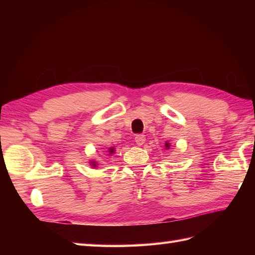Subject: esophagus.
Wrapping results in <instances>:
<instances>
[{"instance_id":"34e87169","label":"esophagus","mask_w":255,"mask_h":255,"mask_svg":"<svg viewBox=\"0 0 255 255\" xmlns=\"http://www.w3.org/2000/svg\"><path fill=\"white\" fill-rule=\"evenodd\" d=\"M134 140H136V143L138 145H142L145 141V136L142 133H138L136 134V137H134Z\"/></svg>"}]
</instances>
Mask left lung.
I'll return each instance as SVG.
<instances>
[{"instance_id":"obj_1","label":"left lung","mask_w":255,"mask_h":255,"mask_svg":"<svg viewBox=\"0 0 255 255\" xmlns=\"http://www.w3.org/2000/svg\"><path fill=\"white\" fill-rule=\"evenodd\" d=\"M165 147H166V148H169V147H170V144H169V143H167V142H166V143H165Z\"/></svg>"}]
</instances>
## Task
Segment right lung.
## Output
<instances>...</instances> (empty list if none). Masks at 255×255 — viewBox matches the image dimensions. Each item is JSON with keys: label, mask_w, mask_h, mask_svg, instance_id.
<instances>
[{"label": "right lung", "mask_w": 255, "mask_h": 255, "mask_svg": "<svg viewBox=\"0 0 255 255\" xmlns=\"http://www.w3.org/2000/svg\"><path fill=\"white\" fill-rule=\"evenodd\" d=\"M113 152H114V149H113V148H111V149H110V153H113ZM92 165H94V166H95L96 164H95V163H93V162H92Z\"/></svg>", "instance_id": "1"}]
</instances>
